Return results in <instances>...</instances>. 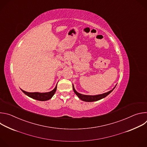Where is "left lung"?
<instances>
[{"mask_svg": "<svg viewBox=\"0 0 147 147\" xmlns=\"http://www.w3.org/2000/svg\"><path fill=\"white\" fill-rule=\"evenodd\" d=\"M116 86L111 91L106 92V93H104L102 94H99V95H83L81 94L78 93V92H77L74 87V86L73 85V91L74 92V93L77 95V96L81 99L83 101H86V102H94V101H97L98 100H100L102 98H104L105 97H106L107 96H108L116 87Z\"/></svg>", "mask_w": 147, "mask_h": 147, "instance_id": "obj_1", "label": "left lung"}]
</instances>
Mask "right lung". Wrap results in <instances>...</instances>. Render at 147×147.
<instances>
[{
    "label": "right lung",
    "instance_id": "add662e5",
    "mask_svg": "<svg viewBox=\"0 0 147 147\" xmlns=\"http://www.w3.org/2000/svg\"><path fill=\"white\" fill-rule=\"evenodd\" d=\"M57 89V85L56 86L55 88L51 91L48 92H44V93H40V92H26L23 90H22V91L28 96L38 100H40V101H45V100H48L52 98V97L53 96V95L55 94L56 91Z\"/></svg>",
    "mask_w": 147,
    "mask_h": 147
}]
</instances>
